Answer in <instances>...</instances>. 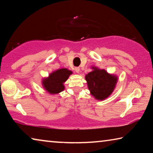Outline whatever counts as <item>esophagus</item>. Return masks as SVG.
Instances as JSON below:
<instances>
[{
	"label": "esophagus",
	"instance_id": "34e87169",
	"mask_svg": "<svg viewBox=\"0 0 153 153\" xmlns=\"http://www.w3.org/2000/svg\"><path fill=\"white\" fill-rule=\"evenodd\" d=\"M79 67H75V71H76L77 73H79Z\"/></svg>",
	"mask_w": 153,
	"mask_h": 153
}]
</instances>
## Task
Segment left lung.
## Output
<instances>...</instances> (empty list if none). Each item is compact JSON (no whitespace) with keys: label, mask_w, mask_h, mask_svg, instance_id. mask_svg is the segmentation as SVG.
Listing matches in <instances>:
<instances>
[{"label":"left lung","mask_w":153,"mask_h":153,"mask_svg":"<svg viewBox=\"0 0 153 153\" xmlns=\"http://www.w3.org/2000/svg\"><path fill=\"white\" fill-rule=\"evenodd\" d=\"M92 69L93 71L85 76L90 94L97 100H105L113 92L118 80L117 77L107 73L105 69L96 67H92Z\"/></svg>","instance_id":"1"}]
</instances>
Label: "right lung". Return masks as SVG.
I'll return each instance as SVG.
<instances>
[{
	"label": "right lung",
	"instance_id": "1",
	"mask_svg": "<svg viewBox=\"0 0 153 153\" xmlns=\"http://www.w3.org/2000/svg\"><path fill=\"white\" fill-rule=\"evenodd\" d=\"M71 74H72V71L65 68L53 71L48 77L42 80L44 88L51 94H59V92L63 91L65 89L64 83Z\"/></svg>",
	"mask_w": 153,
	"mask_h": 153
}]
</instances>
